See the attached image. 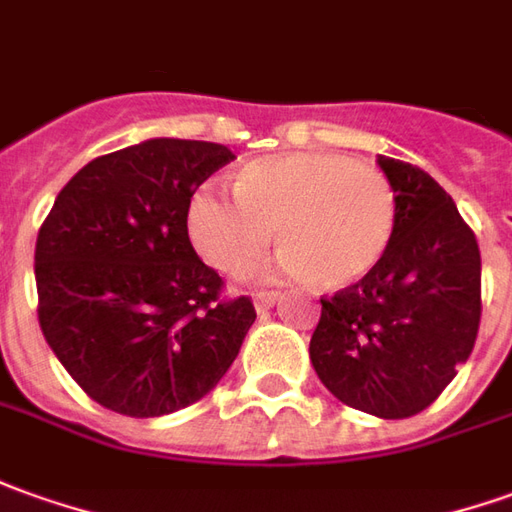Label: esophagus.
<instances>
[{"mask_svg":"<svg viewBox=\"0 0 512 512\" xmlns=\"http://www.w3.org/2000/svg\"><path fill=\"white\" fill-rule=\"evenodd\" d=\"M281 298V292L276 290H256L253 292V303H256V309H270L273 303Z\"/></svg>","mask_w":512,"mask_h":512,"instance_id":"esophagus-1","label":"esophagus"}]
</instances>
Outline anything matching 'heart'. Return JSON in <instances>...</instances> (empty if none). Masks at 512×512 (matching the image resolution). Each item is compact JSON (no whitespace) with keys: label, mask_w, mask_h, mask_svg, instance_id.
Wrapping results in <instances>:
<instances>
[{"label":"heart","mask_w":512,"mask_h":512,"mask_svg":"<svg viewBox=\"0 0 512 512\" xmlns=\"http://www.w3.org/2000/svg\"><path fill=\"white\" fill-rule=\"evenodd\" d=\"M398 197L382 169L343 153H287L236 169L234 197L200 186L186 206L197 253L234 278L250 276L270 248L281 270L317 290H343L390 250Z\"/></svg>","instance_id":"obj_1"}]
</instances>
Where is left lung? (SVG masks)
Segmentation results:
<instances>
[{
  "instance_id": "1",
  "label": "left lung",
  "mask_w": 512,
  "mask_h": 512,
  "mask_svg": "<svg viewBox=\"0 0 512 512\" xmlns=\"http://www.w3.org/2000/svg\"><path fill=\"white\" fill-rule=\"evenodd\" d=\"M398 197L390 250L373 273L320 298L309 357L331 396L376 418L426 410L471 357L482 262L468 222L421 167L379 155Z\"/></svg>"
}]
</instances>
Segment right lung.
Masks as SVG:
<instances>
[{"label": "right lung", "instance_id": "right-lung-1", "mask_svg": "<svg viewBox=\"0 0 512 512\" xmlns=\"http://www.w3.org/2000/svg\"><path fill=\"white\" fill-rule=\"evenodd\" d=\"M234 161L222 144L150 139L100 155L55 197L35 242L38 323L105 410L158 418L217 387L256 320L248 295L189 242L197 186Z\"/></svg>", "mask_w": 512, "mask_h": 512}]
</instances>
